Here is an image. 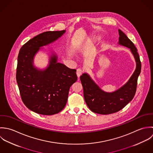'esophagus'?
Returning <instances> with one entry per match:
<instances>
[{
    "label": "esophagus",
    "instance_id": "obj_1",
    "mask_svg": "<svg viewBox=\"0 0 153 153\" xmlns=\"http://www.w3.org/2000/svg\"><path fill=\"white\" fill-rule=\"evenodd\" d=\"M83 73V70L82 68H77L76 71V74L78 77H79Z\"/></svg>",
    "mask_w": 153,
    "mask_h": 153
}]
</instances>
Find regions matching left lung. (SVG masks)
<instances>
[{
    "mask_svg": "<svg viewBox=\"0 0 153 153\" xmlns=\"http://www.w3.org/2000/svg\"><path fill=\"white\" fill-rule=\"evenodd\" d=\"M119 44L131 50L136 61V69L128 82L117 91L112 93L103 91L93 82L89 75L80 76L85 100L92 112L102 115L117 112L134 98L137 86L138 77L141 70V63L137 49L127 36L119 30Z\"/></svg>",
    "mask_w": 153,
    "mask_h": 153,
    "instance_id": "1",
    "label": "left lung"
}]
</instances>
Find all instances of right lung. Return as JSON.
Wrapping results in <instances>:
<instances>
[{
    "label": "right lung",
    "instance_id": "add662e5",
    "mask_svg": "<svg viewBox=\"0 0 153 153\" xmlns=\"http://www.w3.org/2000/svg\"><path fill=\"white\" fill-rule=\"evenodd\" d=\"M65 32L47 31L29 40L21 48L16 68V82L25 105L32 111L44 115L58 114L65 107L70 86L76 82V70L57 62L53 55L44 70L33 65V59L39 47L47 45Z\"/></svg>",
    "mask_w": 153,
    "mask_h": 153
}]
</instances>
